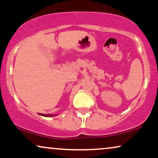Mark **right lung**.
I'll use <instances>...</instances> for the list:
<instances>
[{"mask_svg": "<svg viewBox=\"0 0 158 158\" xmlns=\"http://www.w3.org/2000/svg\"><path fill=\"white\" fill-rule=\"evenodd\" d=\"M39 115H42V116H45V117H52V116H56V115L55 114H42V113H40Z\"/></svg>", "mask_w": 158, "mask_h": 158, "instance_id": "add662e5", "label": "right lung"}]
</instances>
